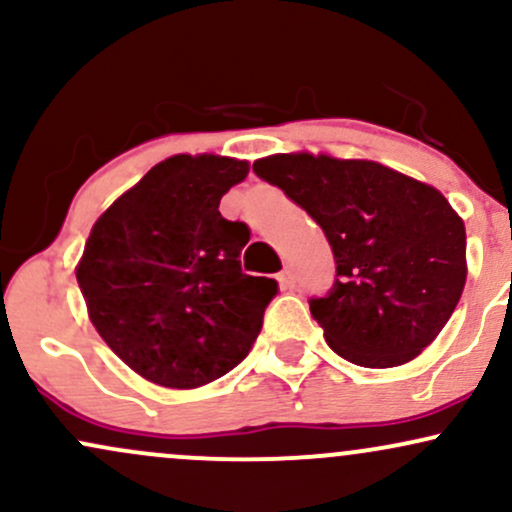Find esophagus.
<instances>
[{
	"mask_svg": "<svg viewBox=\"0 0 512 512\" xmlns=\"http://www.w3.org/2000/svg\"><path fill=\"white\" fill-rule=\"evenodd\" d=\"M276 279H279V286L284 291H293L296 289V279H293V272L291 269H284V272L276 274Z\"/></svg>",
	"mask_w": 512,
	"mask_h": 512,
	"instance_id": "obj_1",
	"label": "esophagus"
}]
</instances>
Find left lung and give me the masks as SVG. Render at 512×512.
I'll use <instances>...</instances> for the list:
<instances>
[{"mask_svg": "<svg viewBox=\"0 0 512 512\" xmlns=\"http://www.w3.org/2000/svg\"><path fill=\"white\" fill-rule=\"evenodd\" d=\"M257 178L313 216L337 276L310 313L346 361L392 368L438 337L467 281L464 223L436 187L375 161L276 154Z\"/></svg>", "mask_w": 512, "mask_h": 512, "instance_id": "obj_1", "label": "left lung"}]
</instances>
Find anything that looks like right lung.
<instances>
[{"mask_svg": "<svg viewBox=\"0 0 512 512\" xmlns=\"http://www.w3.org/2000/svg\"><path fill=\"white\" fill-rule=\"evenodd\" d=\"M248 161L170 156L93 223L76 281L93 327L134 373L175 390L207 385L248 356L279 291L243 274V221L221 197Z\"/></svg>", "mask_w": 512, "mask_h": 512, "instance_id": "obj_1", "label": "right lung"}]
</instances>
